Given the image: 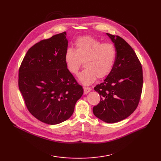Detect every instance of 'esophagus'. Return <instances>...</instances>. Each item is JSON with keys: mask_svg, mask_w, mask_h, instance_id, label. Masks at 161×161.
<instances>
[{"mask_svg": "<svg viewBox=\"0 0 161 161\" xmlns=\"http://www.w3.org/2000/svg\"><path fill=\"white\" fill-rule=\"evenodd\" d=\"M83 90H84V94L87 95L91 91V89L90 87H83Z\"/></svg>", "mask_w": 161, "mask_h": 161, "instance_id": "esophagus-1", "label": "esophagus"}]
</instances>
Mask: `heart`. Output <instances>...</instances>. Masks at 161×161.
<instances>
[{
  "instance_id": "b5f03b06",
  "label": "heart",
  "mask_w": 161,
  "mask_h": 161,
  "mask_svg": "<svg viewBox=\"0 0 161 161\" xmlns=\"http://www.w3.org/2000/svg\"><path fill=\"white\" fill-rule=\"evenodd\" d=\"M75 49H67L64 61L67 70L76 75L84 61L83 70L78 76L81 83L89 86L98 78L106 77L112 72L116 58V49L112 43H103L91 36L76 40Z\"/></svg>"
}]
</instances>
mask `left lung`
Segmentation results:
<instances>
[{
	"mask_svg": "<svg viewBox=\"0 0 161 161\" xmlns=\"http://www.w3.org/2000/svg\"><path fill=\"white\" fill-rule=\"evenodd\" d=\"M116 49L114 66L103 83L95 90L100 96L98 105L92 108L94 115L108 123L121 121L136 109L142 86V67L136 53L124 39L106 33Z\"/></svg>",
	"mask_w": 161,
	"mask_h": 161,
	"instance_id": "1",
	"label": "left lung"
}]
</instances>
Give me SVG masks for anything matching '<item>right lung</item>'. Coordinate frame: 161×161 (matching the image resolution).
Segmentation results:
<instances>
[{
  "mask_svg": "<svg viewBox=\"0 0 161 161\" xmlns=\"http://www.w3.org/2000/svg\"><path fill=\"white\" fill-rule=\"evenodd\" d=\"M68 43L66 32L39 42L28 50L19 71V88L27 109L48 125L69 119L83 93L64 61Z\"/></svg>",
  "mask_w": 161,
  "mask_h": 161,
  "instance_id": "1",
  "label": "right lung"
}]
</instances>
